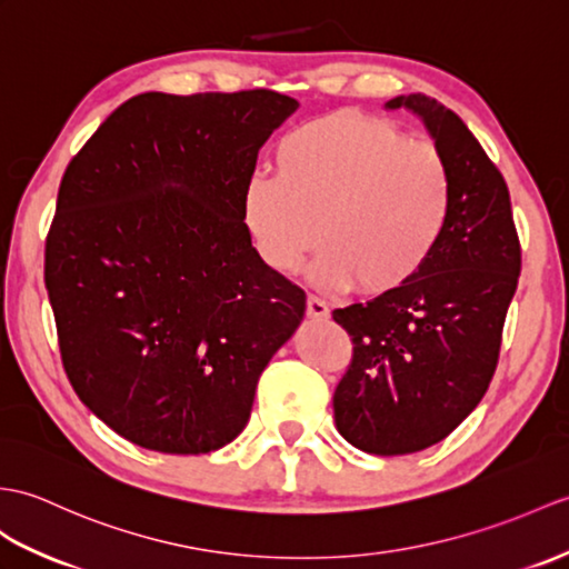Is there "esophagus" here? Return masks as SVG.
Segmentation results:
<instances>
[{
  "label": "esophagus",
  "instance_id": "esophagus-1",
  "mask_svg": "<svg viewBox=\"0 0 569 569\" xmlns=\"http://www.w3.org/2000/svg\"><path fill=\"white\" fill-rule=\"evenodd\" d=\"M308 317H310V320H329L327 302L320 300V298L310 296V298H308Z\"/></svg>",
  "mask_w": 569,
  "mask_h": 569
}]
</instances>
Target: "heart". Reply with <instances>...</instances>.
<instances>
[{
    "label": "heart",
    "instance_id": "obj_1",
    "mask_svg": "<svg viewBox=\"0 0 569 569\" xmlns=\"http://www.w3.org/2000/svg\"><path fill=\"white\" fill-rule=\"evenodd\" d=\"M276 174L257 171L242 220L273 271L293 273L320 242L312 279L366 296L415 281L439 249L453 208L446 157L388 118L337 111L286 133Z\"/></svg>",
    "mask_w": 569,
    "mask_h": 569
}]
</instances>
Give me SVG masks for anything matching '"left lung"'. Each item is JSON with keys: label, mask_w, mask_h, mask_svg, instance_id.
Returning a JSON list of instances; mask_svg holds the SVG:
<instances>
[{"label": "left lung", "mask_w": 569, "mask_h": 569, "mask_svg": "<svg viewBox=\"0 0 569 569\" xmlns=\"http://www.w3.org/2000/svg\"><path fill=\"white\" fill-rule=\"evenodd\" d=\"M386 109L421 118L451 171L453 208L415 281L332 312L353 341L335 421L366 453L405 456L446 439L490 388L521 247L507 181L468 126L427 94L395 97Z\"/></svg>", "instance_id": "8db88e82"}]
</instances>
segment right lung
<instances>
[{
	"label": "right lung",
	"instance_id": "1",
	"mask_svg": "<svg viewBox=\"0 0 569 569\" xmlns=\"http://www.w3.org/2000/svg\"><path fill=\"white\" fill-rule=\"evenodd\" d=\"M298 109L271 89L128 99L64 169L46 288L64 373L106 427L160 453L240 436L306 293L242 220L261 144Z\"/></svg>",
	"mask_w": 569,
	"mask_h": 569
}]
</instances>
